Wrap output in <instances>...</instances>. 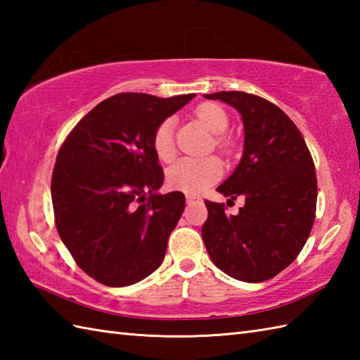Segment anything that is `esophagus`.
I'll return each instance as SVG.
<instances>
[{
  "label": "esophagus",
  "instance_id": "esophagus-1",
  "mask_svg": "<svg viewBox=\"0 0 360 360\" xmlns=\"http://www.w3.org/2000/svg\"><path fill=\"white\" fill-rule=\"evenodd\" d=\"M186 198H187V202H188V204H192V202H200V201H201V198H200V196L192 195V193L187 195Z\"/></svg>",
  "mask_w": 360,
  "mask_h": 360
}]
</instances>
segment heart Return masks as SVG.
<instances>
[{"label":"heart","mask_w":360,"mask_h":360,"mask_svg":"<svg viewBox=\"0 0 360 360\" xmlns=\"http://www.w3.org/2000/svg\"><path fill=\"white\" fill-rule=\"evenodd\" d=\"M193 116L209 131L215 133L213 145L221 155L231 156L235 150V142L232 137L224 134L229 128L227 112L217 103L204 102L196 106ZM151 147L162 162H172L176 158L178 150H176L174 142L173 119L167 117L155 128L151 136ZM223 172V162L217 156H207L202 159H181L179 162L168 168L167 181L168 186L176 190H182V192L187 193H198L219 181Z\"/></svg>","instance_id":"heart-1"}]
</instances>
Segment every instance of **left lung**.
<instances>
[{
	"label": "left lung",
	"mask_w": 360,
	"mask_h": 360,
	"mask_svg": "<svg viewBox=\"0 0 360 360\" xmlns=\"http://www.w3.org/2000/svg\"><path fill=\"white\" fill-rule=\"evenodd\" d=\"M204 97L235 106L244 122L241 162L217 188L231 201L244 198V205L238 215L227 217L223 202L204 201L205 249L215 266L236 280H269L300 254L314 224V160L300 129L277 105L243 91Z\"/></svg>",
	"instance_id": "1"
}]
</instances>
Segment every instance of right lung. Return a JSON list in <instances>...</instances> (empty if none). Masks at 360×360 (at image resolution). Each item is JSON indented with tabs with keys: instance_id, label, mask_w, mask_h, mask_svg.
Returning a JSON list of instances; mask_svg holds the SVG:
<instances>
[{
	"instance_id": "right-lung-1",
	"label": "right lung",
	"mask_w": 360,
	"mask_h": 360,
	"mask_svg": "<svg viewBox=\"0 0 360 360\" xmlns=\"http://www.w3.org/2000/svg\"><path fill=\"white\" fill-rule=\"evenodd\" d=\"M193 97L111 96L58 150L51 181L57 232L80 269L102 285H134L162 263L186 196L156 193L164 170L151 136Z\"/></svg>"
}]
</instances>
